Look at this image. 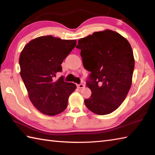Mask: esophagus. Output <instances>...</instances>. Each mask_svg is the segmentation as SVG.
Returning <instances> with one entry per match:
<instances>
[{
	"mask_svg": "<svg viewBox=\"0 0 155 155\" xmlns=\"http://www.w3.org/2000/svg\"><path fill=\"white\" fill-rule=\"evenodd\" d=\"M77 87L78 88H84V85L83 84H77Z\"/></svg>",
	"mask_w": 155,
	"mask_h": 155,
	"instance_id": "1",
	"label": "esophagus"
}]
</instances>
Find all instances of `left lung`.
Masks as SVG:
<instances>
[{
	"label": "left lung",
	"mask_w": 155,
	"mask_h": 155,
	"mask_svg": "<svg viewBox=\"0 0 155 155\" xmlns=\"http://www.w3.org/2000/svg\"><path fill=\"white\" fill-rule=\"evenodd\" d=\"M83 66L91 72L87 85L91 96L84 100L91 111L99 115L111 113L123 103L129 91L134 68L129 42L111 30L95 32L81 38Z\"/></svg>",
	"instance_id": "8db88e82"
}]
</instances>
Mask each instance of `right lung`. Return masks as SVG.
<instances>
[{
	"mask_svg": "<svg viewBox=\"0 0 155 155\" xmlns=\"http://www.w3.org/2000/svg\"><path fill=\"white\" fill-rule=\"evenodd\" d=\"M76 45V40L42 36L31 41L21 52V78L32 104L42 113L53 116L67 107L68 98L77 87L64 81L63 77L57 81L54 77Z\"/></svg>",
	"mask_w": 155,
	"mask_h": 155,
	"instance_id": "add662e5",
	"label": "right lung"
}]
</instances>
